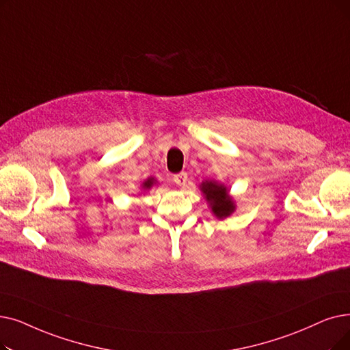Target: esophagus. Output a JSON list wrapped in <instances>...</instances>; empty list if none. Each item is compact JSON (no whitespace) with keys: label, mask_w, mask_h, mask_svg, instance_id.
<instances>
[{"label":"esophagus","mask_w":350,"mask_h":350,"mask_svg":"<svg viewBox=\"0 0 350 350\" xmlns=\"http://www.w3.org/2000/svg\"><path fill=\"white\" fill-rule=\"evenodd\" d=\"M173 181L177 186H185L187 183V173L186 172H181L178 174L173 176Z\"/></svg>","instance_id":"esophagus-1"}]
</instances>
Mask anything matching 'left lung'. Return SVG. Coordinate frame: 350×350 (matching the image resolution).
<instances>
[{
	"label": "left lung",
	"instance_id": "obj_1",
	"mask_svg": "<svg viewBox=\"0 0 350 350\" xmlns=\"http://www.w3.org/2000/svg\"><path fill=\"white\" fill-rule=\"evenodd\" d=\"M203 193L206 194V199L211 202V210L219 219L232 215L234 204L224 186H219L213 181H206L203 183Z\"/></svg>",
	"mask_w": 350,
	"mask_h": 350
}]
</instances>
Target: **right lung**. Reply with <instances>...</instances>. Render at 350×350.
<instances>
[{"mask_svg": "<svg viewBox=\"0 0 350 350\" xmlns=\"http://www.w3.org/2000/svg\"><path fill=\"white\" fill-rule=\"evenodd\" d=\"M151 186H153V178H148L147 181H144V185H143L144 189H150Z\"/></svg>", "mask_w": 350, "mask_h": 350, "instance_id": "right-lung-1", "label": "right lung"}]
</instances>
